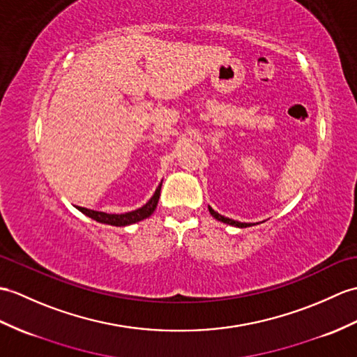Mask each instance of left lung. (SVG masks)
I'll return each instance as SVG.
<instances>
[{"label": "left lung", "mask_w": 357, "mask_h": 357, "mask_svg": "<svg viewBox=\"0 0 357 357\" xmlns=\"http://www.w3.org/2000/svg\"><path fill=\"white\" fill-rule=\"evenodd\" d=\"M208 210H210V214H211L214 219H218L219 222L227 223V225H233V227H237V228H248V227H252L254 225V223H245V222H238V220H233V219H228L225 216H222V214H219L218 211H214L210 205H208Z\"/></svg>", "instance_id": "left-lung-1"}]
</instances>
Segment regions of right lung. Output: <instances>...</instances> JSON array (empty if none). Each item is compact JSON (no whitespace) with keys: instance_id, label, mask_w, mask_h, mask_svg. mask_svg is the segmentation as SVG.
<instances>
[{"instance_id":"right-lung-1","label":"right lung","mask_w":357,"mask_h":357,"mask_svg":"<svg viewBox=\"0 0 357 357\" xmlns=\"http://www.w3.org/2000/svg\"><path fill=\"white\" fill-rule=\"evenodd\" d=\"M161 185H162V182L158 185V188L155 190L153 196L149 199V201L143 206H141V208L134 210V211H128L123 214H111V213H105V211L84 208V206H76V208L80 213H84L85 216L91 218L98 223H106V225H112V227H128V225H132V223H137L139 220L147 219L149 216H152L153 211L156 210V205H158Z\"/></svg>"}]
</instances>
